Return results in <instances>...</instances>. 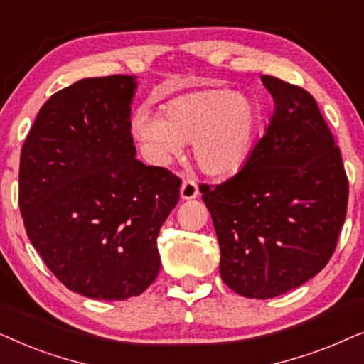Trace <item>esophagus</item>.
Returning <instances> with one entry per match:
<instances>
[{
	"mask_svg": "<svg viewBox=\"0 0 364 364\" xmlns=\"http://www.w3.org/2000/svg\"><path fill=\"white\" fill-rule=\"evenodd\" d=\"M181 197L183 200H192V198L198 197V186L196 181H192V178H187V181L182 182V187H181Z\"/></svg>",
	"mask_w": 364,
	"mask_h": 364,
	"instance_id": "esophagus-1",
	"label": "esophagus"
}]
</instances>
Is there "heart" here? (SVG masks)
<instances>
[{
  "label": "heart",
  "instance_id": "1",
  "mask_svg": "<svg viewBox=\"0 0 364 364\" xmlns=\"http://www.w3.org/2000/svg\"><path fill=\"white\" fill-rule=\"evenodd\" d=\"M258 121L252 99L212 87L173 99L162 109V117L139 111L132 134L156 164L166 166L181 151V142H193V157L202 172L230 177L252 156Z\"/></svg>",
  "mask_w": 364,
  "mask_h": 364
}]
</instances>
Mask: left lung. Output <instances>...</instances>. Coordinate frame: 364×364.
Here are the masks:
<instances>
[{
  "mask_svg": "<svg viewBox=\"0 0 364 364\" xmlns=\"http://www.w3.org/2000/svg\"><path fill=\"white\" fill-rule=\"evenodd\" d=\"M275 111L242 171L202 183L220 245V277L247 298H273L321 272L345 223L348 178L315 97L262 76Z\"/></svg>",
  "mask_w": 364,
  "mask_h": 364,
  "instance_id": "left-lung-1",
  "label": "left lung"
}]
</instances>
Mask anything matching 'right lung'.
Listing matches in <instances>:
<instances>
[{
  "label": "right lung",
  "instance_id": "right-lung-1",
  "mask_svg": "<svg viewBox=\"0 0 364 364\" xmlns=\"http://www.w3.org/2000/svg\"><path fill=\"white\" fill-rule=\"evenodd\" d=\"M134 76L86 77L44 102L21 149L19 210L39 255L69 290L127 300L161 270L157 235L181 178L136 159Z\"/></svg>",
  "mask_w": 364,
  "mask_h": 364
}]
</instances>
